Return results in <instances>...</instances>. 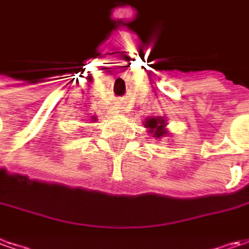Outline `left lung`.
Here are the masks:
<instances>
[{"label":"left lung","mask_w":249,"mask_h":249,"mask_svg":"<svg viewBox=\"0 0 249 249\" xmlns=\"http://www.w3.org/2000/svg\"><path fill=\"white\" fill-rule=\"evenodd\" d=\"M165 120L162 117H150V118H146L144 121V126L149 129V132L153 133L154 138H162L167 131H165Z\"/></svg>","instance_id":"1"}]
</instances>
